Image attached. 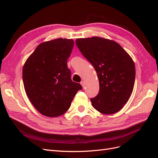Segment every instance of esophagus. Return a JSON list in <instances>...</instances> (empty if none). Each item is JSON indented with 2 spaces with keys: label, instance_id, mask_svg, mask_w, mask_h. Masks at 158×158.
I'll return each mask as SVG.
<instances>
[{
  "label": "esophagus",
  "instance_id": "obj_1",
  "mask_svg": "<svg viewBox=\"0 0 158 158\" xmlns=\"http://www.w3.org/2000/svg\"><path fill=\"white\" fill-rule=\"evenodd\" d=\"M80 84L82 85V87L84 88V86H85V82H84V81H82V82H80Z\"/></svg>",
  "mask_w": 158,
  "mask_h": 158
}]
</instances>
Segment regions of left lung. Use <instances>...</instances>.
<instances>
[{"instance_id": "1", "label": "left lung", "mask_w": 158, "mask_h": 158, "mask_svg": "<svg viewBox=\"0 0 158 158\" xmlns=\"http://www.w3.org/2000/svg\"><path fill=\"white\" fill-rule=\"evenodd\" d=\"M76 44L96 71L99 92L91 98L92 106L103 114H114L130 98L135 80V65L117 42L105 38H80Z\"/></svg>"}]
</instances>
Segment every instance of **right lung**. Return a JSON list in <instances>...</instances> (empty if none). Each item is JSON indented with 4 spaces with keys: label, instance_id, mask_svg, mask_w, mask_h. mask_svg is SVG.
<instances>
[{
    "label": "right lung",
    "instance_id": "obj_1",
    "mask_svg": "<svg viewBox=\"0 0 158 158\" xmlns=\"http://www.w3.org/2000/svg\"><path fill=\"white\" fill-rule=\"evenodd\" d=\"M73 40L58 39L41 43L23 65L22 78L30 101L41 114L49 117L63 114L70 108L80 84L71 80L67 60Z\"/></svg>",
    "mask_w": 158,
    "mask_h": 158
}]
</instances>
